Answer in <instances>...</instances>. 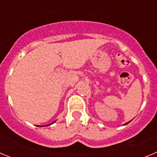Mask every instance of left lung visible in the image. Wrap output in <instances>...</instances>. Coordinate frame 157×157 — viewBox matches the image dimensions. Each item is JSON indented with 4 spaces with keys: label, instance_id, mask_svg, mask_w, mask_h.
<instances>
[{
    "label": "left lung",
    "instance_id": "obj_1",
    "mask_svg": "<svg viewBox=\"0 0 157 157\" xmlns=\"http://www.w3.org/2000/svg\"><path fill=\"white\" fill-rule=\"evenodd\" d=\"M130 122H127V123H125V124H124V125H127V124H128V123H130Z\"/></svg>",
    "mask_w": 157,
    "mask_h": 157
}]
</instances>
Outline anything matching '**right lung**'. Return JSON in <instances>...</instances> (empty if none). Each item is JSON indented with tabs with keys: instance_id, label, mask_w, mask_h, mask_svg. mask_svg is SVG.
Here are the masks:
<instances>
[{
	"instance_id": "obj_1",
	"label": "right lung",
	"mask_w": 157,
	"mask_h": 157,
	"mask_svg": "<svg viewBox=\"0 0 157 157\" xmlns=\"http://www.w3.org/2000/svg\"><path fill=\"white\" fill-rule=\"evenodd\" d=\"M55 123V122H53V123ZM52 123H51V124H52ZM51 124H49V125H51ZM47 126H48V125H47ZM39 127H40V126H39Z\"/></svg>"
}]
</instances>
